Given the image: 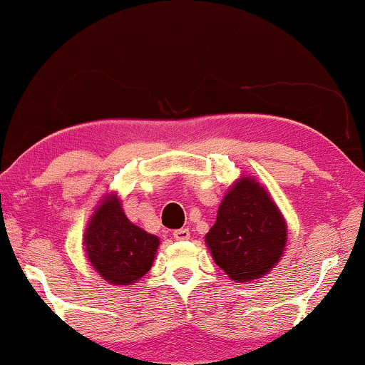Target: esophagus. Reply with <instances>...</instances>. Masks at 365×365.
<instances>
[{"label":"esophagus","instance_id":"esophagus-1","mask_svg":"<svg viewBox=\"0 0 365 365\" xmlns=\"http://www.w3.org/2000/svg\"><path fill=\"white\" fill-rule=\"evenodd\" d=\"M173 236H174V240H178V241H184V240H189V238H191V233H189V230H187V228H181V230H176V231H174Z\"/></svg>","mask_w":365,"mask_h":365}]
</instances>
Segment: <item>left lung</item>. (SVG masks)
Listing matches in <instances>:
<instances>
[{
    "mask_svg": "<svg viewBox=\"0 0 365 365\" xmlns=\"http://www.w3.org/2000/svg\"><path fill=\"white\" fill-rule=\"evenodd\" d=\"M212 259L235 282L262 278L285 252L287 221L267 189L252 176L236 181L206 235Z\"/></svg>",
    "mask_w": 365,
    "mask_h": 365,
    "instance_id": "1",
    "label": "left lung"
}]
</instances>
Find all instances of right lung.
Here are the masks:
<instances>
[{"label": "right lung", "mask_w": 365, "mask_h": 365, "mask_svg": "<svg viewBox=\"0 0 365 365\" xmlns=\"http://www.w3.org/2000/svg\"><path fill=\"white\" fill-rule=\"evenodd\" d=\"M83 246L93 269L113 285H130L153 267L158 236L127 220L117 194H108L90 217Z\"/></svg>", "instance_id": "add662e5"}]
</instances>
